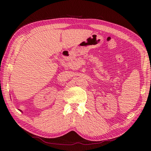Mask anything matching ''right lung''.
Instances as JSON below:
<instances>
[{
    "instance_id": "add662e5",
    "label": "right lung",
    "mask_w": 151,
    "mask_h": 151,
    "mask_svg": "<svg viewBox=\"0 0 151 151\" xmlns=\"http://www.w3.org/2000/svg\"><path fill=\"white\" fill-rule=\"evenodd\" d=\"M20 111H21V110H20Z\"/></svg>"
}]
</instances>
